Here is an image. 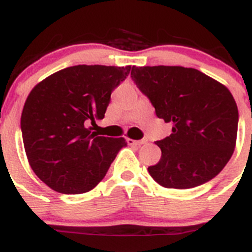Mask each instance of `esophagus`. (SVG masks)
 <instances>
[{"mask_svg":"<svg viewBox=\"0 0 252 252\" xmlns=\"http://www.w3.org/2000/svg\"><path fill=\"white\" fill-rule=\"evenodd\" d=\"M126 141H128L129 145H144V144H146V140H133V139H126Z\"/></svg>","mask_w":252,"mask_h":252,"instance_id":"obj_1","label":"esophagus"}]
</instances>
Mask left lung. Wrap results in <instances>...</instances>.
Wrapping results in <instances>:
<instances>
[{"instance_id":"8db88e82","label":"left lung","mask_w":252,"mask_h":252,"mask_svg":"<svg viewBox=\"0 0 252 252\" xmlns=\"http://www.w3.org/2000/svg\"><path fill=\"white\" fill-rule=\"evenodd\" d=\"M130 76L156 116L172 123L171 135L155 143L161 158L148 167L151 177L177 189L216 177L235 149L239 112L230 91L191 67L133 66Z\"/></svg>"}]
</instances>
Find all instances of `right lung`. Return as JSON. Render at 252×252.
<instances>
[{"instance_id":"obj_1","label":"right lung","mask_w":252,"mask_h":252,"mask_svg":"<svg viewBox=\"0 0 252 252\" xmlns=\"http://www.w3.org/2000/svg\"><path fill=\"white\" fill-rule=\"evenodd\" d=\"M131 66L76 65L39 82L21 117L29 165L46 186L65 194L91 191L106 176L124 138L91 133L87 124L103 119L111 94Z\"/></svg>"}]
</instances>
